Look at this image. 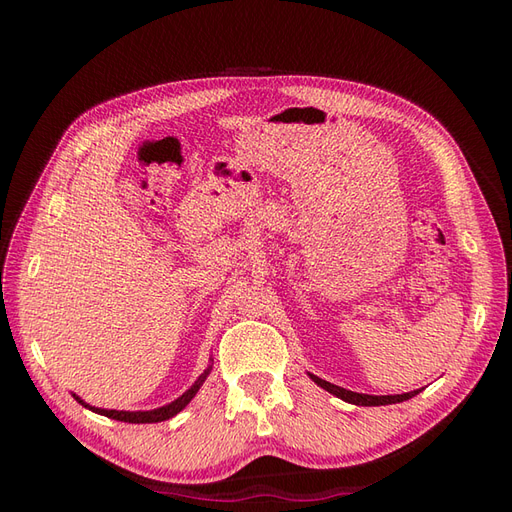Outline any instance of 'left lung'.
<instances>
[{
	"mask_svg": "<svg viewBox=\"0 0 512 512\" xmlns=\"http://www.w3.org/2000/svg\"><path fill=\"white\" fill-rule=\"evenodd\" d=\"M307 376L312 378L318 386H322L324 391H329L331 395L344 399V401H348V404H354V406H391V404H401V401L412 399L414 395H418V393L423 391V389H416V391L401 393V395H365V393H354V391L342 389V386L322 380V378H318L314 374H309V371H307Z\"/></svg>",
	"mask_w": 512,
	"mask_h": 512,
	"instance_id": "1",
	"label": "left lung"
}]
</instances>
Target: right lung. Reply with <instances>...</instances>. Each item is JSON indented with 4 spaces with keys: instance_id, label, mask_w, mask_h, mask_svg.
Segmentation results:
<instances>
[{
    "instance_id": "add662e5",
    "label": "right lung",
    "mask_w": 512,
    "mask_h": 512,
    "mask_svg": "<svg viewBox=\"0 0 512 512\" xmlns=\"http://www.w3.org/2000/svg\"><path fill=\"white\" fill-rule=\"evenodd\" d=\"M209 361H211V359H209ZM211 367H213V363L207 365V369L203 371V374H200V376L196 378V382H194V384L190 386V389L185 391L181 397H177L175 401H170V404H166V406H162V408H153V410H134V412H132V410H106V408L89 406L85 399H81L79 395H74V393H72V397H74L76 401H79L81 406L89 408L91 412L108 416V418H115V421H123V423H160V421H168V418L177 416L185 406L190 404V401L194 399V395L198 393L200 386L205 384L207 376L211 374Z\"/></svg>"
}]
</instances>
